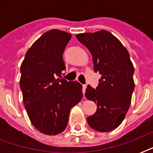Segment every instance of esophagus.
Wrapping results in <instances>:
<instances>
[{
	"label": "esophagus",
	"mask_w": 153,
	"mask_h": 153,
	"mask_svg": "<svg viewBox=\"0 0 153 153\" xmlns=\"http://www.w3.org/2000/svg\"><path fill=\"white\" fill-rule=\"evenodd\" d=\"M86 85H83V86H82V94H83V96L85 92H86Z\"/></svg>",
	"instance_id": "obj_1"
}]
</instances>
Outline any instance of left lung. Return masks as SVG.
Wrapping results in <instances>:
<instances>
[{"instance_id":"1","label":"left lung","mask_w":153,"mask_h":153,"mask_svg":"<svg viewBox=\"0 0 153 153\" xmlns=\"http://www.w3.org/2000/svg\"><path fill=\"white\" fill-rule=\"evenodd\" d=\"M76 37L91 53L94 70L101 74L96 90L91 86L86 90V98L98 107L87 123L96 131L110 132L121 125L130 106L135 87L133 62L125 46L106 30Z\"/></svg>"}]
</instances>
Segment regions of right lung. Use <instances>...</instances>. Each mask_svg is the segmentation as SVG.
<instances>
[{
	"label": "right lung",
	"mask_w": 153,
	"mask_h": 153,
	"mask_svg": "<svg viewBox=\"0 0 153 153\" xmlns=\"http://www.w3.org/2000/svg\"><path fill=\"white\" fill-rule=\"evenodd\" d=\"M71 34L58 29L44 32L25 54L20 66L23 102L32 126L45 135L65 130L71 109L82 98L81 84L60 79L62 53Z\"/></svg>",
	"instance_id": "1"
}]
</instances>
